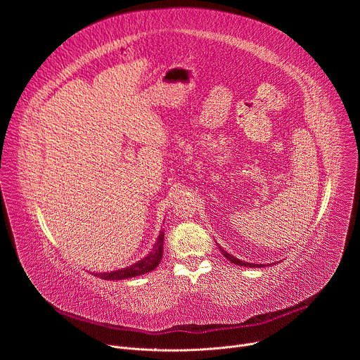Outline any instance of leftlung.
I'll use <instances>...</instances> for the list:
<instances>
[{
  "mask_svg": "<svg viewBox=\"0 0 360 360\" xmlns=\"http://www.w3.org/2000/svg\"><path fill=\"white\" fill-rule=\"evenodd\" d=\"M218 245V243H217ZM218 248H219V250L222 252V255L225 256V258L229 261V262H232V264H235V265H238V266H249V268H264V266H266L265 264H249V262H245V261H240V259H238V258H235L233 255H231V253H228L221 245H218ZM269 265H275V264H268V266Z\"/></svg>",
  "mask_w": 360,
  "mask_h": 360,
  "instance_id": "obj_1",
  "label": "left lung"
}]
</instances>
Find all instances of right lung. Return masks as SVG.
<instances>
[{
	"instance_id": "obj_1",
	"label": "right lung",
	"mask_w": 360,
	"mask_h": 360,
	"mask_svg": "<svg viewBox=\"0 0 360 360\" xmlns=\"http://www.w3.org/2000/svg\"><path fill=\"white\" fill-rule=\"evenodd\" d=\"M164 229H161L155 243H153L152 249L149 253L143 258L127 268L118 269V271H111V272H92V275L98 276L99 279H105V281H121V279H128V278H135L141 276L143 274H148L150 271L155 269L161 259H162V252H164Z\"/></svg>"
}]
</instances>
